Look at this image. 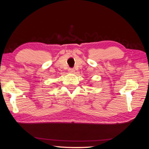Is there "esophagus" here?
Listing matches in <instances>:
<instances>
[{"mask_svg":"<svg viewBox=\"0 0 149 149\" xmlns=\"http://www.w3.org/2000/svg\"><path fill=\"white\" fill-rule=\"evenodd\" d=\"M68 72L70 73H74L75 72V70L74 68H69L68 69Z\"/></svg>","mask_w":149,"mask_h":149,"instance_id":"34e87169","label":"esophagus"}]
</instances>
